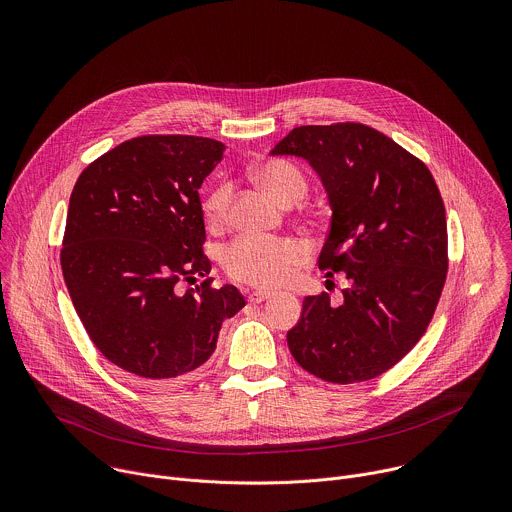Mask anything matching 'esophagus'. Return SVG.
<instances>
[{"label":"esophagus","mask_w":512,"mask_h":512,"mask_svg":"<svg viewBox=\"0 0 512 512\" xmlns=\"http://www.w3.org/2000/svg\"><path fill=\"white\" fill-rule=\"evenodd\" d=\"M273 296V291H265V289H257L253 294H249V302L251 304H261L265 300H269Z\"/></svg>","instance_id":"34e87169"}]
</instances>
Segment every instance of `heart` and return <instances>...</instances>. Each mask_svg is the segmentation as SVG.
Instances as JSON below:
<instances>
[{
	"label": "heart",
	"mask_w": 512,
	"mask_h": 512,
	"mask_svg": "<svg viewBox=\"0 0 512 512\" xmlns=\"http://www.w3.org/2000/svg\"><path fill=\"white\" fill-rule=\"evenodd\" d=\"M257 184L281 204H296L308 194L306 176L291 164L265 162L255 170ZM231 188L218 184L204 200V212L212 221H221L229 208ZM306 259L300 243L289 239L241 237L225 251V269L237 281L261 287H277L291 279Z\"/></svg>",
	"instance_id": "heart-1"
}]
</instances>
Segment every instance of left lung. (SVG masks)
<instances>
[{"mask_svg":"<svg viewBox=\"0 0 512 512\" xmlns=\"http://www.w3.org/2000/svg\"><path fill=\"white\" fill-rule=\"evenodd\" d=\"M271 156L304 158L332 208L318 267L344 273V302L308 296L287 346L302 369L338 385L369 381L419 342L448 273L446 208L427 166L362 123L302 125Z\"/></svg>","mask_w":512,"mask_h":512,"instance_id":"1","label":"left lung"}]
</instances>
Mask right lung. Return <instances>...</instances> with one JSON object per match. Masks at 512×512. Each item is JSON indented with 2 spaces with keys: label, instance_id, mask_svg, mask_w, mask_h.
Listing matches in <instances>:
<instances>
[{
  "label": "right lung",
  "instance_id": "right-lung-1",
  "mask_svg": "<svg viewBox=\"0 0 512 512\" xmlns=\"http://www.w3.org/2000/svg\"><path fill=\"white\" fill-rule=\"evenodd\" d=\"M225 145L194 135H141L89 164L72 188L60 251L75 310L99 352L152 385L190 379L245 300L208 275L198 190Z\"/></svg>",
  "mask_w": 512,
  "mask_h": 512
}]
</instances>
